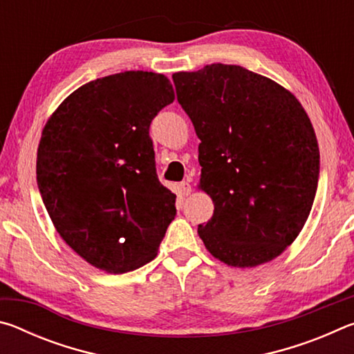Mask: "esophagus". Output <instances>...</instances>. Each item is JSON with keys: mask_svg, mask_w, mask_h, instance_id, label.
Returning a JSON list of instances; mask_svg holds the SVG:
<instances>
[{"mask_svg": "<svg viewBox=\"0 0 354 354\" xmlns=\"http://www.w3.org/2000/svg\"><path fill=\"white\" fill-rule=\"evenodd\" d=\"M178 187H179V192H181L183 195H189L190 192H192V185H190L187 181L179 183V184H178Z\"/></svg>", "mask_w": 354, "mask_h": 354, "instance_id": "obj_1", "label": "esophagus"}]
</instances>
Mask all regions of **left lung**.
I'll use <instances>...</instances> for the list:
<instances>
[{
  "instance_id": "left-lung-1",
  "label": "left lung",
  "mask_w": 354,
  "mask_h": 354,
  "mask_svg": "<svg viewBox=\"0 0 354 354\" xmlns=\"http://www.w3.org/2000/svg\"><path fill=\"white\" fill-rule=\"evenodd\" d=\"M173 82L201 140L200 187L214 201L201 241L232 267L274 259L303 230L319 184L308 113L279 84L239 65L179 71Z\"/></svg>"
}]
</instances>
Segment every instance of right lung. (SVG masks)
I'll use <instances>...</instances> for the list:
<instances>
[{"label":"right lung","mask_w":354,"mask_h":354,"mask_svg":"<svg viewBox=\"0 0 354 354\" xmlns=\"http://www.w3.org/2000/svg\"><path fill=\"white\" fill-rule=\"evenodd\" d=\"M175 100L170 81L124 71L84 84L48 120L37 185L53 225L82 259L127 273L158 254L176 215L159 183L149 124Z\"/></svg>","instance_id":"obj_1"}]
</instances>
